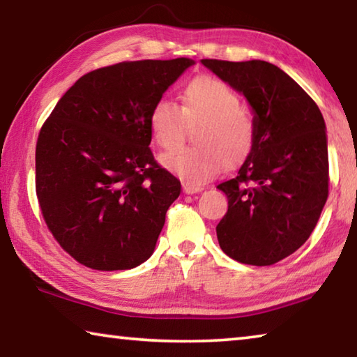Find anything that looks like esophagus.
<instances>
[{"instance_id":"obj_1","label":"esophagus","mask_w":357,"mask_h":357,"mask_svg":"<svg viewBox=\"0 0 357 357\" xmlns=\"http://www.w3.org/2000/svg\"><path fill=\"white\" fill-rule=\"evenodd\" d=\"M183 189L185 193H198L202 192L204 187L202 184H193V183H184L183 184Z\"/></svg>"}]
</instances>
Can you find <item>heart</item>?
<instances>
[{
    "instance_id": "obj_1",
    "label": "heart",
    "mask_w": 357,
    "mask_h": 357,
    "mask_svg": "<svg viewBox=\"0 0 357 357\" xmlns=\"http://www.w3.org/2000/svg\"><path fill=\"white\" fill-rule=\"evenodd\" d=\"M183 105L159 99L151 107L149 129L162 149L181 144L185 123H198L193 130L197 146L165 153L160 164L187 183H203L222 170L223 164H236L250 153L255 128L249 114L241 110L236 94L213 77H197L183 89Z\"/></svg>"
}]
</instances>
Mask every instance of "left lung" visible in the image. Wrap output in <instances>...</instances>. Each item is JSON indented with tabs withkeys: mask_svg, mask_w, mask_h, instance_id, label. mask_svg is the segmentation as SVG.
<instances>
[{
	"mask_svg": "<svg viewBox=\"0 0 357 357\" xmlns=\"http://www.w3.org/2000/svg\"><path fill=\"white\" fill-rule=\"evenodd\" d=\"M202 63L245 96L255 128L244 164L217 185L228 197L215 228L220 249L239 263L274 264L309 239L328 200L323 114L291 77L268 61Z\"/></svg>",
	"mask_w": 357,
	"mask_h": 357,
	"instance_id": "1",
	"label": "left lung"
}]
</instances>
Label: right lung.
I'll use <instances>...</instances> for the list:
<instances>
[{
    "mask_svg": "<svg viewBox=\"0 0 357 357\" xmlns=\"http://www.w3.org/2000/svg\"><path fill=\"white\" fill-rule=\"evenodd\" d=\"M193 64L124 61L72 84L40 128L36 193L59 245L98 271L132 269L153 255L179 179L149 149V112Z\"/></svg>",
    "mask_w": 357,
    "mask_h": 357,
    "instance_id": "1",
    "label": "right lung"
}]
</instances>
